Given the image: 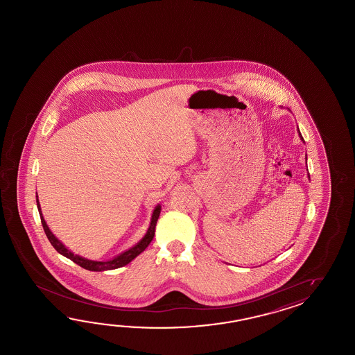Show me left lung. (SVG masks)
I'll return each mask as SVG.
<instances>
[{"label": "left lung", "instance_id": "left-lung-1", "mask_svg": "<svg viewBox=\"0 0 355 355\" xmlns=\"http://www.w3.org/2000/svg\"><path fill=\"white\" fill-rule=\"evenodd\" d=\"M300 137H301L302 141H303V138H302L301 133H300Z\"/></svg>", "mask_w": 355, "mask_h": 355}]
</instances>
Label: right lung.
Wrapping results in <instances>:
<instances>
[{
  "mask_svg": "<svg viewBox=\"0 0 355 355\" xmlns=\"http://www.w3.org/2000/svg\"><path fill=\"white\" fill-rule=\"evenodd\" d=\"M37 205H38L39 214H40V219H42V225L44 228V232H46V237L49 242L52 243L54 249L57 250L60 252V255L68 257L69 260H72L73 263H76L80 266H83V269L86 270H90V272H103V270H113V269H118L121 268L124 265L129 264L135 257H138L141 252H144L146 248L150 245V242L152 241L153 236H155V228H156V223H157V219L159 217V213H161V205H156V208L153 209L152 213L151 223L150 227L147 230V234H144V239L141 241L138 242L137 245H135L133 248L121 252V255L114 257L112 260H107V261H94V260H89V259H85L83 257H78L75 255L73 252H71L62 243V242L54 236L49 227L46 226V220L43 218V214H42V209H40V204H39L38 196H37Z\"/></svg>",
  "mask_w": 355,
  "mask_h": 355,
  "instance_id": "right-lung-1",
  "label": "right lung"
}]
</instances>
